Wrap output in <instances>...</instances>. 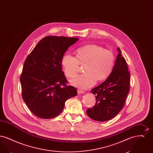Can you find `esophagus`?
<instances>
[{
    "instance_id": "1",
    "label": "esophagus",
    "mask_w": 153,
    "mask_h": 153,
    "mask_svg": "<svg viewBox=\"0 0 153 153\" xmlns=\"http://www.w3.org/2000/svg\"><path fill=\"white\" fill-rule=\"evenodd\" d=\"M77 93H78L79 94H84V91H83L82 90H81V89H77Z\"/></svg>"
}]
</instances>
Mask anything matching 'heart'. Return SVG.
<instances>
[{
  "mask_svg": "<svg viewBox=\"0 0 153 153\" xmlns=\"http://www.w3.org/2000/svg\"><path fill=\"white\" fill-rule=\"evenodd\" d=\"M76 57L66 54L61 60L64 72L68 78H73L84 66V74L77 76L71 83L77 87L87 89L96 82L106 80L112 73L115 57L112 51L95 44H88L78 48Z\"/></svg>",
  "mask_w": 153,
  "mask_h": 153,
  "instance_id": "b5f03b06",
  "label": "heart"
}]
</instances>
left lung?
Masks as SVG:
<instances>
[{
  "instance_id": "8db88e82",
  "label": "left lung",
  "mask_w": 153,
  "mask_h": 153,
  "mask_svg": "<svg viewBox=\"0 0 153 153\" xmlns=\"http://www.w3.org/2000/svg\"><path fill=\"white\" fill-rule=\"evenodd\" d=\"M115 66L110 76L100 85L93 88L96 102L87 110L88 116L94 120L107 121L117 116L123 107L130 91V76L126 59L118 48Z\"/></svg>"
}]
</instances>
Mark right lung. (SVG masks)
I'll return each instance as SVG.
<instances>
[{"instance_id": "add662e5", "label": "right lung", "mask_w": 153, "mask_h": 153, "mask_svg": "<svg viewBox=\"0 0 153 153\" xmlns=\"http://www.w3.org/2000/svg\"><path fill=\"white\" fill-rule=\"evenodd\" d=\"M77 38L48 36L26 59L21 74L23 100L36 117L51 119L64 109L66 101L77 94L62 71L61 60Z\"/></svg>"}]
</instances>
